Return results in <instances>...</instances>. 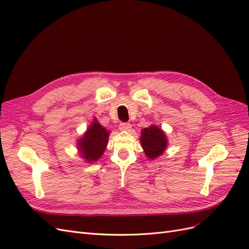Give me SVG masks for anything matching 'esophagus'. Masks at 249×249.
Segmentation results:
<instances>
[{
    "mask_svg": "<svg viewBox=\"0 0 249 249\" xmlns=\"http://www.w3.org/2000/svg\"><path fill=\"white\" fill-rule=\"evenodd\" d=\"M119 129L122 131H130L131 129V124L129 123H122L119 124Z\"/></svg>",
    "mask_w": 249,
    "mask_h": 249,
    "instance_id": "1",
    "label": "esophagus"
}]
</instances>
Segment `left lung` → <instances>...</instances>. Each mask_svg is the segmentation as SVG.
<instances>
[{"label":"left lung","instance_id":"8db88e82","mask_svg":"<svg viewBox=\"0 0 249 249\" xmlns=\"http://www.w3.org/2000/svg\"><path fill=\"white\" fill-rule=\"evenodd\" d=\"M140 141L145 156L150 160L161 156L167 147V138L165 133L157 125H150L141 131Z\"/></svg>","mask_w":249,"mask_h":249}]
</instances>
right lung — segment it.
Returning a JSON list of instances; mask_svg holds the SVG:
<instances>
[{"label": "right lung", "instance_id": "right-lung-1", "mask_svg": "<svg viewBox=\"0 0 249 249\" xmlns=\"http://www.w3.org/2000/svg\"><path fill=\"white\" fill-rule=\"evenodd\" d=\"M109 134L110 132L94 119L84 136L78 142L81 157L90 163L99 160L106 149Z\"/></svg>", "mask_w": 249, "mask_h": 249}]
</instances>
